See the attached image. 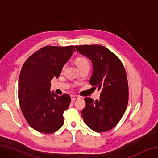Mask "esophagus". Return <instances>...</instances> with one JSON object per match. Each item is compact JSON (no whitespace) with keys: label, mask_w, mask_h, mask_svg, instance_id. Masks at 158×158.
I'll return each instance as SVG.
<instances>
[{"label":"esophagus","mask_w":158,"mask_h":158,"mask_svg":"<svg viewBox=\"0 0 158 158\" xmlns=\"http://www.w3.org/2000/svg\"><path fill=\"white\" fill-rule=\"evenodd\" d=\"M80 98L79 97V96L77 95H71V100L72 101H75L76 100H78V99H79Z\"/></svg>","instance_id":"1"}]
</instances>
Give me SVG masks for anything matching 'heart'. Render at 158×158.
I'll return each instance as SVG.
<instances>
[{"instance_id": "b5f03b06", "label": "heart", "mask_w": 158, "mask_h": 158, "mask_svg": "<svg viewBox=\"0 0 158 158\" xmlns=\"http://www.w3.org/2000/svg\"><path fill=\"white\" fill-rule=\"evenodd\" d=\"M76 64L79 68L85 66H89V63L86 58L83 57H79L76 59Z\"/></svg>"}]
</instances>
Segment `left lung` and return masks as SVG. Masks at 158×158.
I'll use <instances>...</instances> for the list:
<instances>
[{"mask_svg": "<svg viewBox=\"0 0 158 158\" xmlns=\"http://www.w3.org/2000/svg\"><path fill=\"white\" fill-rule=\"evenodd\" d=\"M75 47L91 60L93 72L89 82L93 88L102 90L100 100L84 98L83 119L95 132L110 130L121 119L128 103V83L124 66L114 53L102 45Z\"/></svg>", "mask_w": 158, "mask_h": 158, "instance_id": "8db88e82", "label": "left lung"}]
</instances>
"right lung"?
Listing matches in <instances>:
<instances>
[{
    "label": "right lung",
    "mask_w": 158,
    "mask_h": 158,
    "mask_svg": "<svg viewBox=\"0 0 158 158\" xmlns=\"http://www.w3.org/2000/svg\"><path fill=\"white\" fill-rule=\"evenodd\" d=\"M74 52V46H45L32 54L21 69L18 98L21 111L30 126L40 132L51 134L63 126L71 98L51 92V80L59 77Z\"/></svg>",
    "instance_id": "obj_1"
}]
</instances>
